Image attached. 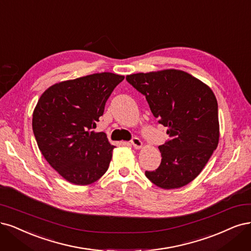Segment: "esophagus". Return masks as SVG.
I'll use <instances>...</instances> for the list:
<instances>
[{"instance_id":"obj_1","label":"esophagus","mask_w":251,"mask_h":251,"mask_svg":"<svg viewBox=\"0 0 251 251\" xmlns=\"http://www.w3.org/2000/svg\"><path fill=\"white\" fill-rule=\"evenodd\" d=\"M131 144L134 146V148L136 150H140L142 146H143V143L142 141L139 139V138H133L132 141H131Z\"/></svg>"}]
</instances>
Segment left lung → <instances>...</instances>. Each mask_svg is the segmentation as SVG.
<instances>
[{"label": "left lung", "mask_w": 251, "mask_h": 251, "mask_svg": "<svg viewBox=\"0 0 251 251\" xmlns=\"http://www.w3.org/2000/svg\"><path fill=\"white\" fill-rule=\"evenodd\" d=\"M145 96L159 123L168 127L170 140L160 145L161 164L145 171L162 189L188 185L201 170L219 142L218 103L208 85L184 71L163 70L126 75Z\"/></svg>", "instance_id": "8db88e82"}]
</instances>
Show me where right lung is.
<instances>
[{"label": "right lung", "instance_id": "add662e5", "mask_svg": "<svg viewBox=\"0 0 251 251\" xmlns=\"http://www.w3.org/2000/svg\"><path fill=\"white\" fill-rule=\"evenodd\" d=\"M125 75L98 73L51 85L33 111L32 126L42 155L70 183L87 186L108 170L115 146L91 131Z\"/></svg>", "mask_w": 251, "mask_h": 251}]
</instances>
